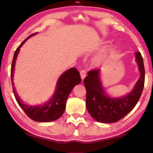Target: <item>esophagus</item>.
<instances>
[{"mask_svg": "<svg viewBox=\"0 0 153 153\" xmlns=\"http://www.w3.org/2000/svg\"><path fill=\"white\" fill-rule=\"evenodd\" d=\"M80 77H81L82 80H83V79L85 78V76H86V71H85V70H82V71H80Z\"/></svg>", "mask_w": 153, "mask_h": 153, "instance_id": "1", "label": "esophagus"}]
</instances>
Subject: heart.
I'll return each instance as SVG.
<instances>
[{
	"instance_id": "obj_1",
	"label": "heart",
	"mask_w": 153,
	"mask_h": 153,
	"mask_svg": "<svg viewBox=\"0 0 153 153\" xmlns=\"http://www.w3.org/2000/svg\"><path fill=\"white\" fill-rule=\"evenodd\" d=\"M108 50H103L101 53H99V54L96 56L94 59V63L96 65H98L101 64L106 60L107 58V56H108Z\"/></svg>"
}]
</instances>
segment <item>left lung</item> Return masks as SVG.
Wrapping results in <instances>:
<instances>
[{"label":"left lung","instance_id":"8db88e82","mask_svg":"<svg viewBox=\"0 0 153 153\" xmlns=\"http://www.w3.org/2000/svg\"><path fill=\"white\" fill-rule=\"evenodd\" d=\"M140 77L129 94L121 98H111L105 92L99 69L88 73L84 79L86 89V108L95 120L101 123L117 122L129 114L137 103L145 84V67L140 52H135Z\"/></svg>","mask_w":153,"mask_h":153}]
</instances>
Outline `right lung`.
<instances>
[{"instance_id": "1", "label": "right lung", "mask_w": 153, "mask_h": 153, "mask_svg": "<svg viewBox=\"0 0 153 153\" xmlns=\"http://www.w3.org/2000/svg\"><path fill=\"white\" fill-rule=\"evenodd\" d=\"M37 33L31 34L19 45L16 50L15 51L13 55V61H12L11 70H10V77L11 82L13 85V91L16 100L20 106L21 108L24 110L26 114L29 118L39 122H49L57 120L59 119L65 110L66 101L71 92L73 90L75 85H78L81 82V78L78 70L73 68L68 70L59 77L57 82L56 90L52 97L45 104L40 106H29L22 102L19 98V95L16 94L15 88L13 87V75L14 73V66L16 59L20 50V48L24 45V42L31 36H34Z\"/></svg>"}]
</instances>
